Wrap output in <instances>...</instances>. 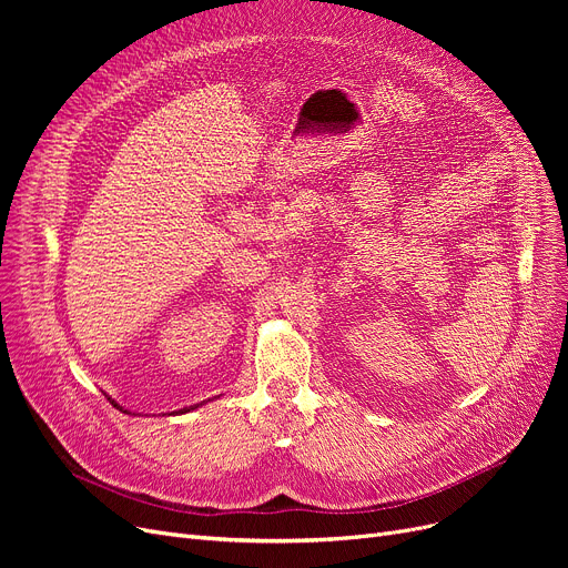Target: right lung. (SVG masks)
I'll list each match as a JSON object with an SVG mask.
<instances>
[{"instance_id": "right-lung-1", "label": "right lung", "mask_w": 568, "mask_h": 568, "mask_svg": "<svg viewBox=\"0 0 568 568\" xmlns=\"http://www.w3.org/2000/svg\"><path fill=\"white\" fill-rule=\"evenodd\" d=\"M108 400H110V403H112V405H114L116 409H122V412L131 414V409H124V407H119V403H116L114 398H110V396H108ZM202 405H204V403H200V405H191V407H184V409H179V412H172V414H186V412H193V409H197V407H202Z\"/></svg>"}]
</instances>
